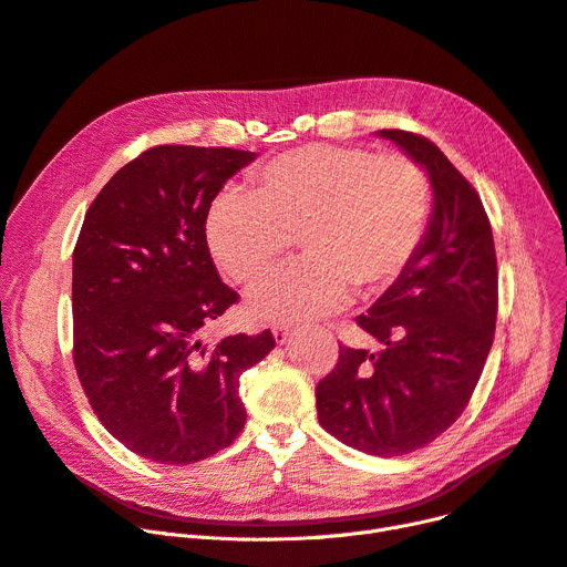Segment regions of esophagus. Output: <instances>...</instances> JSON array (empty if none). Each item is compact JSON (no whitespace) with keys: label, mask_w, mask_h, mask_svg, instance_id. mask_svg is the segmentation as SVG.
<instances>
[{"label":"esophagus","mask_w":567,"mask_h":567,"mask_svg":"<svg viewBox=\"0 0 567 567\" xmlns=\"http://www.w3.org/2000/svg\"><path fill=\"white\" fill-rule=\"evenodd\" d=\"M272 334H275V341H277L279 346H284V343L290 339V334H292V327H288V324H275V327H272Z\"/></svg>","instance_id":"obj_1"}]
</instances>
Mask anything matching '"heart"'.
<instances>
[{"mask_svg":"<svg viewBox=\"0 0 567 567\" xmlns=\"http://www.w3.org/2000/svg\"><path fill=\"white\" fill-rule=\"evenodd\" d=\"M430 183L401 153L311 144L277 155L249 194L226 192L206 219L219 268L254 286L288 256L309 251L260 284L251 311L270 320L318 318L352 292L378 295L405 275L430 221Z\"/></svg>","mask_w":567,"mask_h":567,"instance_id":"heart-1","label":"heart"}]
</instances>
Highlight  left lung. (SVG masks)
Returning a JSON list of instances; mask_svg holds the SVG:
<instances>
[{
    "label": "left lung",
    "mask_w": 567,
    "mask_h": 567,
    "mask_svg": "<svg viewBox=\"0 0 567 567\" xmlns=\"http://www.w3.org/2000/svg\"><path fill=\"white\" fill-rule=\"evenodd\" d=\"M430 176L425 238L398 279L357 324L378 354L339 343L316 386L320 425L369 455H405L435 442L470 405L489 354L498 309L494 238L478 192L430 140L380 130Z\"/></svg>",
    "instance_id": "1"
}]
</instances>
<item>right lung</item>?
Wrapping results in <instances>:
<instances>
[{
  "instance_id": "obj_1",
  "label": "right lung",
  "mask_w": 567,
  "mask_h": 567,
  "mask_svg": "<svg viewBox=\"0 0 567 567\" xmlns=\"http://www.w3.org/2000/svg\"><path fill=\"white\" fill-rule=\"evenodd\" d=\"M256 153L166 144L127 162L84 215L73 251V361L89 405L125 449L192 464L233 444L240 375L270 329L202 341L240 295L213 262L206 219Z\"/></svg>"
}]
</instances>
